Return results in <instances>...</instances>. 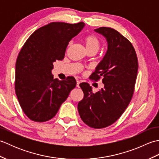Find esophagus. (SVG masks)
Wrapping results in <instances>:
<instances>
[{
    "instance_id": "34e87169",
    "label": "esophagus",
    "mask_w": 159,
    "mask_h": 159,
    "mask_svg": "<svg viewBox=\"0 0 159 159\" xmlns=\"http://www.w3.org/2000/svg\"><path fill=\"white\" fill-rule=\"evenodd\" d=\"M80 83V80H76V87H79Z\"/></svg>"
}]
</instances>
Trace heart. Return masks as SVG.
Here are the masks:
<instances>
[{"label":"heart","instance_id":"b5f03b06","mask_svg":"<svg viewBox=\"0 0 159 159\" xmlns=\"http://www.w3.org/2000/svg\"><path fill=\"white\" fill-rule=\"evenodd\" d=\"M83 41L85 43L87 52L93 51L94 52H96L99 50L100 42L99 39L95 35H87L84 37Z\"/></svg>","mask_w":159,"mask_h":159}]
</instances>
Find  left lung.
Here are the masks:
<instances>
[{
    "label": "left lung",
    "mask_w": 159,
    "mask_h": 159,
    "mask_svg": "<svg viewBox=\"0 0 159 159\" xmlns=\"http://www.w3.org/2000/svg\"><path fill=\"white\" fill-rule=\"evenodd\" d=\"M95 31L105 37L108 50L90 76L102 79L103 88L92 92L88 83L80 84L84 97L78 104L80 117L87 126L103 128L119 119L133 98L138 71V60L130 42L116 30L100 27Z\"/></svg>",
    "instance_id": "obj_1"
}]
</instances>
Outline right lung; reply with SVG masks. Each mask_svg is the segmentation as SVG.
Returning <instances> with one entry per match:
<instances>
[{"mask_svg": "<svg viewBox=\"0 0 159 159\" xmlns=\"http://www.w3.org/2000/svg\"><path fill=\"white\" fill-rule=\"evenodd\" d=\"M85 26L50 22L33 33L19 52L16 63L15 91L20 105L30 120H51L76 87L73 76L54 79L53 63L62 60L69 42Z\"/></svg>", "mask_w": 159, "mask_h": 159, "instance_id": "right-lung-1", "label": "right lung"}]
</instances>
